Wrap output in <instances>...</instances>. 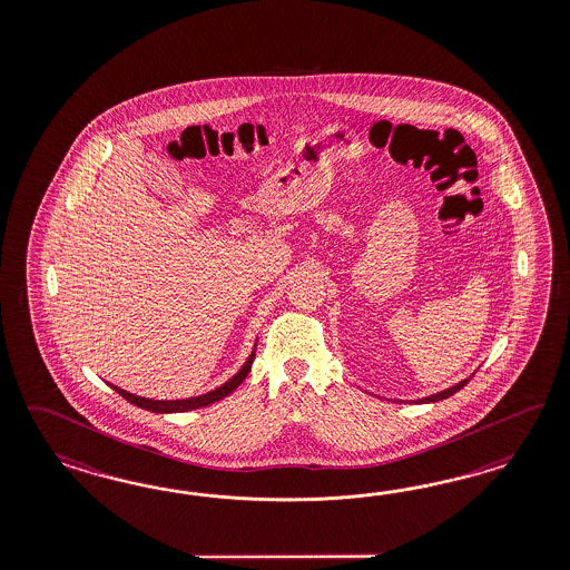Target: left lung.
<instances>
[{"mask_svg": "<svg viewBox=\"0 0 570 570\" xmlns=\"http://www.w3.org/2000/svg\"><path fill=\"white\" fill-rule=\"evenodd\" d=\"M472 379V376H470ZM470 379L462 380V382H458V384H453V386H449L445 391H441V393H436V395H431V397L417 399V403H434V401H443V399L451 397L453 393H458L460 389H464Z\"/></svg>", "mask_w": 570, "mask_h": 570, "instance_id": "left-lung-1", "label": "left lung"}]
</instances>
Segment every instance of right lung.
I'll use <instances>...</instances> for the list:
<instances>
[{
	"label": "right lung",
	"mask_w": 570,
	"mask_h": 570,
	"mask_svg": "<svg viewBox=\"0 0 570 570\" xmlns=\"http://www.w3.org/2000/svg\"><path fill=\"white\" fill-rule=\"evenodd\" d=\"M253 360H255V348H253V353L248 355V360L244 362L240 370L232 376V379L224 382L222 386H217V389H213V391H208L205 395H198V397H188V399H146L138 397V395H134V393H129V391H122L119 386H115V384H110L122 399H127L129 403H134V405H138L141 410H148V412H155V414H177V412H190V410H198V407H205V405H210V403H215V401H222V399L227 397L232 391H236L238 386L242 384V380L248 376V372H250V365H253Z\"/></svg>",
	"instance_id": "right-lung-1"
}]
</instances>
